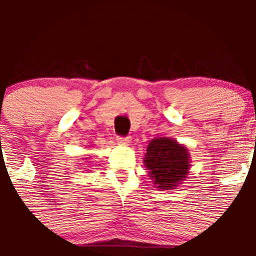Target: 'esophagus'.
Listing matches in <instances>:
<instances>
[{
	"mask_svg": "<svg viewBox=\"0 0 256 256\" xmlns=\"http://www.w3.org/2000/svg\"><path fill=\"white\" fill-rule=\"evenodd\" d=\"M131 141V138H118V144H128Z\"/></svg>",
	"mask_w": 256,
	"mask_h": 256,
	"instance_id": "1",
	"label": "esophagus"
}]
</instances>
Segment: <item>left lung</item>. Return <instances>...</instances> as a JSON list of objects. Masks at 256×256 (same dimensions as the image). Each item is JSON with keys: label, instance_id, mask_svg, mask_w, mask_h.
Masks as SVG:
<instances>
[{"label": "left lung", "instance_id": "1", "mask_svg": "<svg viewBox=\"0 0 256 256\" xmlns=\"http://www.w3.org/2000/svg\"><path fill=\"white\" fill-rule=\"evenodd\" d=\"M144 164L154 188L176 190L190 174V150L174 138H152L147 146Z\"/></svg>", "mask_w": 256, "mask_h": 256}]
</instances>
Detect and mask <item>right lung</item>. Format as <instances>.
<instances>
[{
    "mask_svg": "<svg viewBox=\"0 0 256 256\" xmlns=\"http://www.w3.org/2000/svg\"><path fill=\"white\" fill-rule=\"evenodd\" d=\"M84 160H88V158H84Z\"/></svg>",
    "mask_w": 256,
    "mask_h": 256,
    "instance_id": "right-lung-1",
    "label": "right lung"
}]
</instances>
